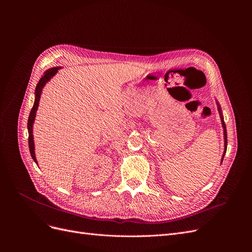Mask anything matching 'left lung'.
Listing matches in <instances>:
<instances>
[{"label": "left lung", "instance_id": "8db88e82", "mask_svg": "<svg viewBox=\"0 0 252 252\" xmlns=\"http://www.w3.org/2000/svg\"><path fill=\"white\" fill-rule=\"evenodd\" d=\"M219 105V104H218ZM219 110L220 112V105H219ZM220 118H221V124H222V127H223V135H224V151H223V155H222V158H221V161L223 159V156L224 154H226V151H227V145H228V142H227V129H226V125H224L223 123V118L221 116V113H220Z\"/></svg>", "mask_w": 252, "mask_h": 252}]
</instances>
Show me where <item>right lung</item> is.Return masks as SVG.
<instances>
[{
  "mask_svg": "<svg viewBox=\"0 0 252 252\" xmlns=\"http://www.w3.org/2000/svg\"><path fill=\"white\" fill-rule=\"evenodd\" d=\"M59 67H54L51 68L49 70H47L44 74V76H42V78L39 79V82L36 85V89H35V100H34V104L32 106V109L30 113V117H29V122H28V128H29V146H30V151L32 154V159L34 160V162L36 163V159H35V154H34V144H33V137H32V125L34 122V117H35V112L37 110V106L39 103V98L42 96V91L43 88L45 87L46 83L50 81V78L52 76H54L57 71H58Z\"/></svg>",
  "mask_w": 252,
  "mask_h": 252,
  "instance_id": "add662e5",
  "label": "right lung"
}]
</instances>
